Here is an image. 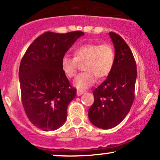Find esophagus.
<instances>
[{
	"label": "esophagus",
	"mask_w": 160,
	"mask_h": 160,
	"mask_svg": "<svg viewBox=\"0 0 160 160\" xmlns=\"http://www.w3.org/2000/svg\"><path fill=\"white\" fill-rule=\"evenodd\" d=\"M83 93H84V91H83V90L78 89V91H77V95H78V96L81 95L82 94H83Z\"/></svg>",
	"instance_id": "esophagus-1"
}]
</instances>
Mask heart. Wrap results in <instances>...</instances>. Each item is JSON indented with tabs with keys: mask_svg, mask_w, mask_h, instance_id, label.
Masks as SVG:
<instances>
[{
	"mask_svg": "<svg viewBox=\"0 0 160 160\" xmlns=\"http://www.w3.org/2000/svg\"><path fill=\"white\" fill-rule=\"evenodd\" d=\"M83 70L74 81V86L85 89L95 83L96 77L104 78L110 74L115 62V50L109 44L90 43L79 46L74 50V57L64 56L61 68L65 76H76L78 62H83Z\"/></svg>",
	"mask_w": 160,
	"mask_h": 160,
	"instance_id": "1",
	"label": "heart"
}]
</instances>
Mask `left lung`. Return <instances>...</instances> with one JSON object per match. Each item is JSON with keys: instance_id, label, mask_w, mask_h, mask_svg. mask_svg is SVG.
I'll return each instance as SVG.
<instances>
[{"instance_id": "obj_1", "label": "left lung", "mask_w": 160, "mask_h": 160, "mask_svg": "<svg viewBox=\"0 0 160 160\" xmlns=\"http://www.w3.org/2000/svg\"><path fill=\"white\" fill-rule=\"evenodd\" d=\"M115 47V62L107 78L94 90L93 104L88 109L92 124L110 129L124 120L135 98L137 70L133 55L118 34L109 32Z\"/></svg>"}]
</instances>
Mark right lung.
Segmentation results:
<instances>
[{
	"mask_svg": "<svg viewBox=\"0 0 160 160\" xmlns=\"http://www.w3.org/2000/svg\"><path fill=\"white\" fill-rule=\"evenodd\" d=\"M81 31L66 33L45 32L29 46L19 66L22 104L30 122L44 131L64 124L67 108L75 98L73 88L61 68L67 51Z\"/></svg>",
	"mask_w": 160,
	"mask_h": 160,
	"instance_id": "right-lung-1",
	"label": "right lung"
}]
</instances>
